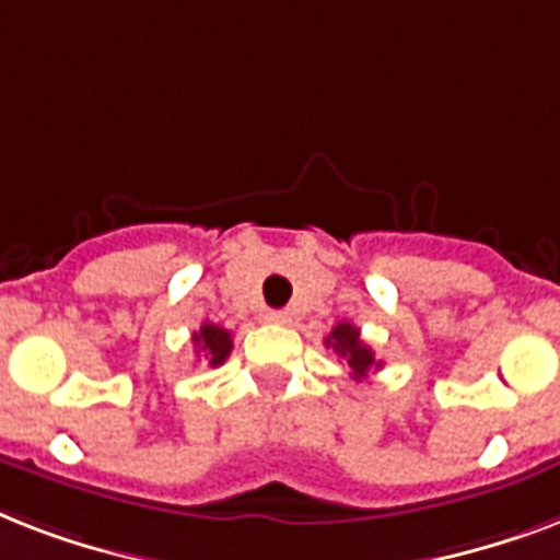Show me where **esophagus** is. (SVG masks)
<instances>
[{
    "mask_svg": "<svg viewBox=\"0 0 560 560\" xmlns=\"http://www.w3.org/2000/svg\"><path fill=\"white\" fill-rule=\"evenodd\" d=\"M264 319H267V323H272V325H288L290 314H288V311H267V314H264Z\"/></svg>",
    "mask_w": 560,
    "mask_h": 560,
    "instance_id": "obj_1",
    "label": "esophagus"
}]
</instances>
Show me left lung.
<instances>
[{"instance_id": "left-lung-1", "label": "left lung", "mask_w": 560, "mask_h": 560, "mask_svg": "<svg viewBox=\"0 0 560 560\" xmlns=\"http://www.w3.org/2000/svg\"><path fill=\"white\" fill-rule=\"evenodd\" d=\"M325 346H331L346 363H349L354 381H363L372 369H381V360H374V351L360 340V331L351 323H340L328 334Z\"/></svg>"}]
</instances>
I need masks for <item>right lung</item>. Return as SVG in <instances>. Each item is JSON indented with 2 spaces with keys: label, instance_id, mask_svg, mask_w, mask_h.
I'll return each mask as SVG.
<instances>
[{
  "label": "right lung",
  "instance_id": "add662e5",
  "mask_svg": "<svg viewBox=\"0 0 560 560\" xmlns=\"http://www.w3.org/2000/svg\"><path fill=\"white\" fill-rule=\"evenodd\" d=\"M194 351L200 354L209 366H220L232 351V334L214 323H202L200 331L194 334Z\"/></svg>",
  "mask_w": 560,
  "mask_h": 560
}]
</instances>
